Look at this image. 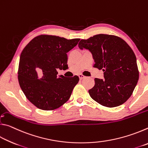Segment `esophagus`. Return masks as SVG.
<instances>
[{
	"label": "esophagus",
	"mask_w": 148,
	"mask_h": 148,
	"mask_svg": "<svg viewBox=\"0 0 148 148\" xmlns=\"http://www.w3.org/2000/svg\"><path fill=\"white\" fill-rule=\"evenodd\" d=\"M78 76L79 77V79H84V77H85V76H84V75H82V74H79Z\"/></svg>",
	"instance_id": "obj_1"
}]
</instances>
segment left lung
Segmentation results:
<instances>
[{
	"mask_svg": "<svg viewBox=\"0 0 148 148\" xmlns=\"http://www.w3.org/2000/svg\"><path fill=\"white\" fill-rule=\"evenodd\" d=\"M80 49L91 52L93 67L104 72V79L95 78L89 90L91 98L104 106H120L131 96L139 78L135 54L127 42L114 35L100 34L81 40Z\"/></svg>",
	"mask_w": 148,
	"mask_h": 148,
	"instance_id": "1",
	"label": "left lung"
}]
</instances>
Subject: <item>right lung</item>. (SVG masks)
<instances>
[{"instance_id":"obj_1","label":"right lung","mask_w":148,"mask_h":148,"mask_svg":"<svg viewBox=\"0 0 148 148\" xmlns=\"http://www.w3.org/2000/svg\"><path fill=\"white\" fill-rule=\"evenodd\" d=\"M79 40L40 35L22 51L19 64V84L27 99L38 108L53 110L70 99L79 77L59 76L57 70L69 68L67 53Z\"/></svg>"}]
</instances>
